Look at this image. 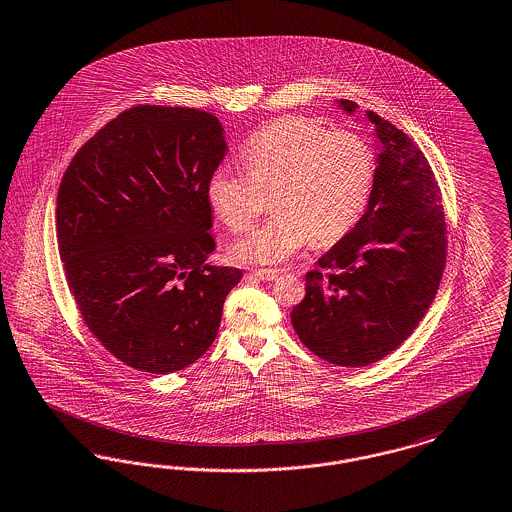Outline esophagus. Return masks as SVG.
Returning <instances> with one entry per match:
<instances>
[{"label": "esophagus", "mask_w": 512, "mask_h": 512, "mask_svg": "<svg viewBox=\"0 0 512 512\" xmlns=\"http://www.w3.org/2000/svg\"><path fill=\"white\" fill-rule=\"evenodd\" d=\"M251 276H255L259 280H276L280 276V270H274V268H255V270H251Z\"/></svg>", "instance_id": "1"}]
</instances>
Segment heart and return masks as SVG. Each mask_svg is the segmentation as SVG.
I'll return each mask as SVG.
<instances>
[{
  "label": "heart",
  "mask_w": 512,
  "mask_h": 512,
  "mask_svg": "<svg viewBox=\"0 0 512 512\" xmlns=\"http://www.w3.org/2000/svg\"><path fill=\"white\" fill-rule=\"evenodd\" d=\"M244 169L215 167L205 200L230 230L242 232L270 198L274 215L228 253L240 265H282L310 238L318 246L333 244L356 226L368 207L375 158L369 144L350 131L280 118L249 139Z\"/></svg>",
  "instance_id": "heart-1"
}]
</instances>
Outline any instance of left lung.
Returning a JSON list of instances; mask_svg holds the SVG:
<instances>
[{"label": "left lung", "instance_id": "8db88e82", "mask_svg": "<svg viewBox=\"0 0 512 512\" xmlns=\"http://www.w3.org/2000/svg\"><path fill=\"white\" fill-rule=\"evenodd\" d=\"M354 116L358 104L337 101ZM375 135V177L356 226L307 274L291 310L301 343L322 360L364 368L400 347L436 297L446 263L440 188L425 154L404 131L366 110Z\"/></svg>", "mask_w": 512, "mask_h": 512}]
</instances>
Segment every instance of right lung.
Masks as SVG:
<instances>
[{
	"instance_id": "right-lung-1",
	"label": "right lung",
	"mask_w": 512,
	"mask_h": 512,
	"mask_svg": "<svg viewBox=\"0 0 512 512\" xmlns=\"http://www.w3.org/2000/svg\"><path fill=\"white\" fill-rule=\"evenodd\" d=\"M217 116L141 104L106 123L64 171L57 242L89 331L123 364L156 375L213 345L242 270L209 265L205 183L223 162Z\"/></svg>"
}]
</instances>
